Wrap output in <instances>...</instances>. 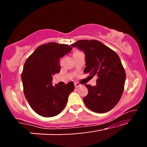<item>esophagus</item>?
<instances>
[{"label": "esophagus", "instance_id": "1", "mask_svg": "<svg viewBox=\"0 0 147 147\" xmlns=\"http://www.w3.org/2000/svg\"><path fill=\"white\" fill-rule=\"evenodd\" d=\"M74 86H75L76 88H78L80 87L82 85L80 83H78V82H75V83H74Z\"/></svg>", "mask_w": 147, "mask_h": 147}]
</instances>
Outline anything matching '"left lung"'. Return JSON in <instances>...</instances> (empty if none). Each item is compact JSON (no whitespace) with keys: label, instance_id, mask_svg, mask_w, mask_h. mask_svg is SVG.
<instances>
[{"label":"left lung","instance_id":"1","mask_svg":"<svg viewBox=\"0 0 147 147\" xmlns=\"http://www.w3.org/2000/svg\"><path fill=\"white\" fill-rule=\"evenodd\" d=\"M71 45L85 53L84 73L98 77L96 86L85 85L88 90L83 99L86 107L97 113L110 111L119 102L125 84V70L119 56L97 40H79Z\"/></svg>","mask_w":147,"mask_h":147}]
</instances>
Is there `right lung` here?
I'll return each instance as SVG.
<instances>
[{"mask_svg":"<svg viewBox=\"0 0 147 147\" xmlns=\"http://www.w3.org/2000/svg\"><path fill=\"white\" fill-rule=\"evenodd\" d=\"M67 44L51 42L39 46L27 58L21 74L23 92L31 108L39 115L52 117L65 107L75 87L72 82L52 85L54 74L59 73V59L71 51Z\"/></svg>","mask_w":147,"mask_h":147,"instance_id":"obj_1","label":"right lung"}]
</instances>
